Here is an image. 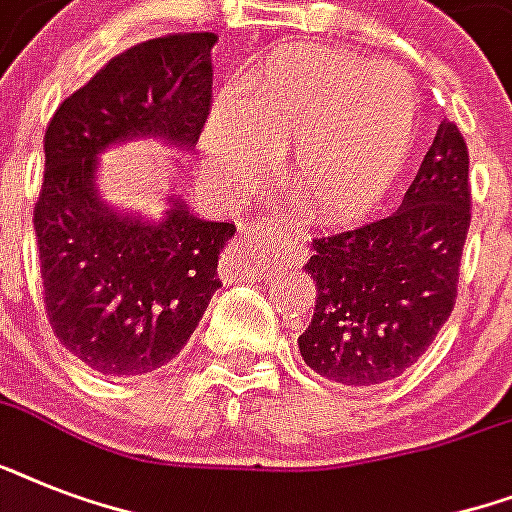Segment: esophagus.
Returning <instances> with one entry per match:
<instances>
[{
  "instance_id": "esophagus-1",
  "label": "esophagus",
  "mask_w": 512,
  "mask_h": 512,
  "mask_svg": "<svg viewBox=\"0 0 512 512\" xmlns=\"http://www.w3.org/2000/svg\"><path fill=\"white\" fill-rule=\"evenodd\" d=\"M279 255L292 265H300L308 255V241L295 236V233L279 231V228H257L249 236H239L228 244L223 255V271L228 279H241L247 273H255V257Z\"/></svg>"
}]
</instances>
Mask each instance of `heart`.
<instances>
[{
    "label": "heart",
    "mask_w": 512,
    "mask_h": 512,
    "mask_svg": "<svg viewBox=\"0 0 512 512\" xmlns=\"http://www.w3.org/2000/svg\"><path fill=\"white\" fill-rule=\"evenodd\" d=\"M417 90L393 66L350 52L284 44L212 111L204 159L217 185L247 191L268 159L316 217H348L382 199L414 143Z\"/></svg>",
    "instance_id": "b5f03b06"
}]
</instances>
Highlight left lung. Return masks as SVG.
<instances>
[{
	"instance_id": "left-lung-1",
	"label": "left lung",
	"mask_w": 512,
	"mask_h": 512,
	"mask_svg": "<svg viewBox=\"0 0 512 512\" xmlns=\"http://www.w3.org/2000/svg\"><path fill=\"white\" fill-rule=\"evenodd\" d=\"M468 146L444 122L401 207L313 236L303 265L316 308L297 345L313 372L350 388L396 380L452 316L470 228Z\"/></svg>"
}]
</instances>
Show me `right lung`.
I'll list each match as a JSON object with an SVG mask.
<instances>
[{
	"mask_svg": "<svg viewBox=\"0 0 512 512\" xmlns=\"http://www.w3.org/2000/svg\"><path fill=\"white\" fill-rule=\"evenodd\" d=\"M215 42L196 31L135 44L63 100L44 132L34 207L44 311L66 350L100 374L135 377L172 361L223 287L217 255L233 223L199 220L183 201L146 223L95 191L103 148L138 135L199 143Z\"/></svg>",
	"mask_w": 512,
	"mask_h": 512,
	"instance_id": "1",
	"label": "right lung"
}]
</instances>
